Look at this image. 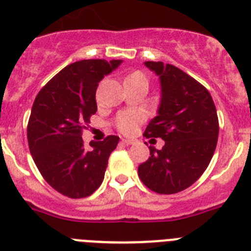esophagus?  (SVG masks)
<instances>
[{
  "instance_id": "esophagus-1",
  "label": "esophagus",
  "mask_w": 251,
  "mask_h": 251,
  "mask_svg": "<svg viewBox=\"0 0 251 251\" xmlns=\"http://www.w3.org/2000/svg\"><path fill=\"white\" fill-rule=\"evenodd\" d=\"M122 142H123L124 145H134V143H136L134 139H129V138H123L122 139Z\"/></svg>"
}]
</instances>
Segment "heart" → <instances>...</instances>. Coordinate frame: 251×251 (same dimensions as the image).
Listing matches in <instances>:
<instances>
[{"mask_svg": "<svg viewBox=\"0 0 251 251\" xmlns=\"http://www.w3.org/2000/svg\"><path fill=\"white\" fill-rule=\"evenodd\" d=\"M126 79H137V80L147 81V77L142 72H133ZM148 83V81H147ZM143 121V115L138 112H124L117 117L115 126L124 134H130L137 129L139 124Z\"/></svg>", "mask_w": 251, "mask_h": 251, "instance_id": "1", "label": "heart"}]
</instances>
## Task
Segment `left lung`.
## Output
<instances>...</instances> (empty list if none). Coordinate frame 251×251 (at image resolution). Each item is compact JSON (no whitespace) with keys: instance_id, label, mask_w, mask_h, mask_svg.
Here are the masks:
<instances>
[{"instance_id":"1","label":"left lung","mask_w":251,"mask_h":251,"mask_svg":"<svg viewBox=\"0 0 251 251\" xmlns=\"http://www.w3.org/2000/svg\"><path fill=\"white\" fill-rule=\"evenodd\" d=\"M159 76L162 98L158 115L146 128V138H162L151 146V157L138 167L141 181L153 192L172 195L195 183L214 156L219 119L211 95L181 69L162 61H146Z\"/></svg>"}]
</instances>
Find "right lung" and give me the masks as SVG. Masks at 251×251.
I'll list each match as a JSON object with an SVG mask.
<instances>
[{
	"label": "right lung",
	"instance_id": "right-lung-1",
	"mask_svg": "<svg viewBox=\"0 0 251 251\" xmlns=\"http://www.w3.org/2000/svg\"><path fill=\"white\" fill-rule=\"evenodd\" d=\"M121 60H80L64 68L35 98L27 124L28 148L44 179L64 196L88 197L101 185L119 137L84 146L83 130L97 112L99 81Z\"/></svg>",
	"mask_w": 251,
	"mask_h": 251
}]
</instances>
